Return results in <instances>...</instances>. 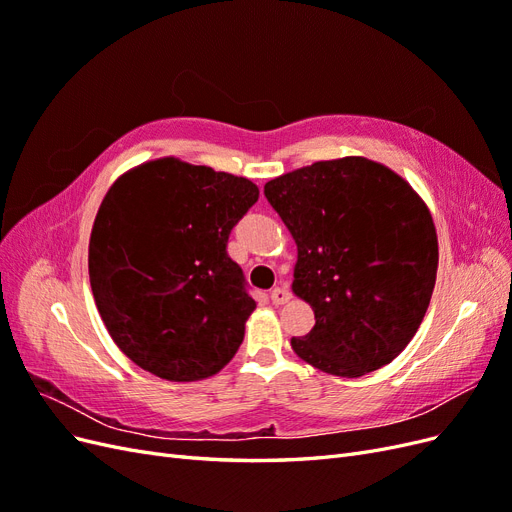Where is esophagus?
Returning a JSON list of instances; mask_svg holds the SVG:
<instances>
[{
	"mask_svg": "<svg viewBox=\"0 0 512 512\" xmlns=\"http://www.w3.org/2000/svg\"><path fill=\"white\" fill-rule=\"evenodd\" d=\"M290 297H292V294H290V290L286 286H277V288L271 290L273 305H284V303L290 301Z\"/></svg>",
	"mask_w": 512,
	"mask_h": 512,
	"instance_id": "1",
	"label": "esophagus"
}]
</instances>
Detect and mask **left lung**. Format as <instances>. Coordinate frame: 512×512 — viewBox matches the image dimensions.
<instances>
[{
	"mask_svg": "<svg viewBox=\"0 0 512 512\" xmlns=\"http://www.w3.org/2000/svg\"><path fill=\"white\" fill-rule=\"evenodd\" d=\"M265 196L297 243L292 292L316 324L299 359L359 378L391 363L421 327L438 273L433 218L395 170L361 156L271 179Z\"/></svg>",
	"mask_w": 512,
	"mask_h": 512,
	"instance_id": "8db88e82",
	"label": "left lung"
}]
</instances>
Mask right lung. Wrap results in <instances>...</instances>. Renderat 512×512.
<instances>
[{"mask_svg":"<svg viewBox=\"0 0 512 512\" xmlns=\"http://www.w3.org/2000/svg\"><path fill=\"white\" fill-rule=\"evenodd\" d=\"M256 183L158 158L108 188L89 237V282L108 335L149 374L205 380L235 356L256 309L226 252Z\"/></svg>","mask_w":512,"mask_h":512,"instance_id":"1","label":"right lung"}]
</instances>
